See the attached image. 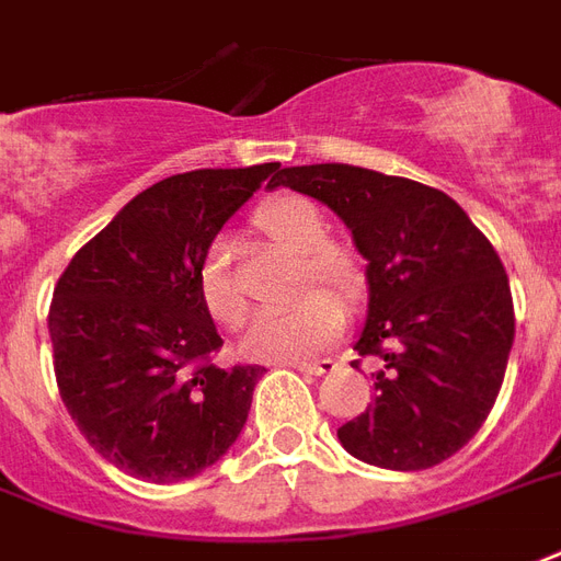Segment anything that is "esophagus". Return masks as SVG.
<instances>
[{
    "mask_svg": "<svg viewBox=\"0 0 561 561\" xmlns=\"http://www.w3.org/2000/svg\"><path fill=\"white\" fill-rule=\"evenodd\" d=\"M289 366H296L301 373H310V376H328V373L336 369V360L334 357H319V360H293Z\"/></svg>",
    "mask_w": 561,
    "mask_h": 561,
    "instance_id": "1",
    "label": "esophagus"
}]
</instances>
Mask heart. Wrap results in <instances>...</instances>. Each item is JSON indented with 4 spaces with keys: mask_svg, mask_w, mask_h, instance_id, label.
I'll list each match as a JSON object with an SVG mask.
<instances>
[{
    "mask_svg": "<svg viewBox=\"0 0 561 561\" xmlns=\"http://www.w3.org/2000/svg\"><path fill=\"white\" fill-rule=\"evenodd\" d=\"M254 225L275 245L301 254V286L310 280L334 289L343 301H355L364 293V265L352 248L328 239L322 209L301 195H277L256 206ZM201 296L209 316L221 325H239L248 313L242 286L233 275L225 242L206 248L201 263ZM343 307L322 289H310L284 310L256 316L245 334V352L260 360H305L322 352L343 331Z\"/></svg>",
    "mask_w": 561,
    "mask_h": 561,
    "instance_id": "obj_1",
    "label": "heart"
}]
</instances>
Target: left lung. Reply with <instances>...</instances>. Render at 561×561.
Listing matches in <instances>:
<instances>
[{
    "label": "left lung",
    "mask_w": 561,
    "mask_h": 561,
    "mask_svg": "<svg viewBox=\"0 0 561 561\" xmlns=\"http://www.w3.org/2000/svg\"><path fill=\"white\" fill-rule=\"evenodd\" d=\"M275 185L331 206L366 260L369 307L355 352L381 357L373 405L336 428L345 453L425 470L482 428L515 343L508 275L444 192L369 168L298 165Z\"/></svg>",
    "instance_id": "obj_1"
}]
</instances>
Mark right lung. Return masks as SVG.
Returning <instances> with one entry per match:
<instances>
[{
    "label": "right lung",
    "mask_w": 561,
    "mask_h": 561,
    "mask_svg": "<svg viewBox=\"0 0 561 561\" xmlns=\"http://www.w3.org/2000/svg\"><path fill=\"white\" fill-rule=\"evenodd\" d=\"M277 162L204 168L150 185L76 251L49 305L67 414L108 465L183 482L233 446L263 366H221L201 263Z\"/></svg>",
    "instance_id": "1"
}]
</instances>
